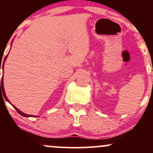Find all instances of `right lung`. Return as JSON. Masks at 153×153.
<instances>
[{"instance_id":"1","label":"right lung","mask_w":153,"mask_h":153,"mask_svg":"<svg viewBox=\"0 0 153 153\" xmlns=\"http://www.w3.org/2000/svg\"><path fill=\"white\" fill-rule=\"evenodd\" d=\"M7 57H8V54H7V55L6 56V57H5V59H4V62H3V68H4V63H5V61H6V58H7ZM0 69H1V65H0ZM0 90H1V91L2 90V92L3 93V95H4V98H5V99H6V101H8V102H9V103H10V101H9V100H8V98L6 97V94H5L4 87H3V77H2V79H1V81H0ZM10 104H11V103H10ZM11 105H12V106H13V108H14L17 111V112H18V113L19 114H21L22 116H23V117H37V116L29 115V114H25V113H23L22 111H21L19 110V108H17L15 106H13V104H11Z\"/></svg>"}]
</instances>
